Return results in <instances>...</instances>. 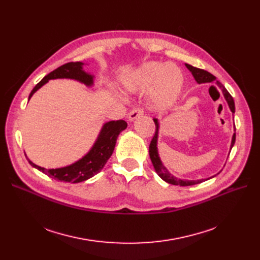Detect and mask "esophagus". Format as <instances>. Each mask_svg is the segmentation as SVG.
Returning a JSON list of instances; mask_svg holds the SVG:
<instances>
[{
    "instance_id": "34e87169",
    "label": "esophagus",
    "mask_w": 260,
    "mask_h": 260,
    "mask_svg": "<svg viewBox=\"0 0 260 260\" xmlns=\"http://www.w3.org/2000/svg\"><path fill=\"white\" fill-rule=\"evenodd\" d=\"M143 114H144V112H143L142 108H135L128 114V120L129 121H134V120H136L137 118L141 117Z\"/></svg>"
}]
</instances>
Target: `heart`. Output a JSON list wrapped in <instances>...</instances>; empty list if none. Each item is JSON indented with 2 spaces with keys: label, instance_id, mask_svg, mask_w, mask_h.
Masks as SVG:
<instances>
[{
  "label": "heart",
  "instance_id": "heart-1",
  "mask_svg": "<svg viewBox=\"0 0 260 260\" xmlns=\"http://www.w3.org/2000/svg\"><path fill=\"white\" fill-rule=\"evenodd\" d=\"M183 84L184 77L178 66L157 61L143 63L122 80V87L128 92L151 90L152 105L159 111H166L178 101Z\"/></svg>",
  "mask_w": 260,
  "mask_h": 260
}]
</instances>
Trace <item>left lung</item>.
<instances>
[{
	"label": "left lung",
	"mask_w": 260,
	"mask_h": 260,
	"mask_svg": "<svg viewBox=\"0 0 260 260\" xmlns=\"http://www.w3.org/2000/svg\"><path fill=\"white\" fill-rule=\"evenodd\" d=\"M187 70L192 73L193 77L195 78L196 82L198 84H201V83H212V82H214L216 80V77L213 76L212 74H210L209 72L207 71H203V70H200V68H197V67H194L192 65L189 64H185ZM217 85L219 86V88L222 90V93L224 95V99L225 101L228 102V105L231 109L232 113H235V103H234V99L232 95L230 94V92L225 89V87L220 83L219 81L216 82ZM154 122H155V125H156V132H155V135L154 137L151 141V144H149V157H151V160H152V163L154 166V169L156 171V173L158 174V176L160 177V178L162 180H165L166 182L168 183H171V184H174V185H180V186H188V185H194V184H198V183H201L203 181H206V179H199V180H185V179H178L177 177L173 176L169 170L163 166V163L159 157V153H158V136H159V121L158 119L154 118ZM236 131V129H235ZM235 139H236V133L233 134V137H232V142H231V148L233 147L234 143H235ZM219 174V173H218ZM216 175L210 177V178H208L207 180L213 178V177H215Z\"/></svg>",
	"instance_id": "obj_1"
}]
</instances>
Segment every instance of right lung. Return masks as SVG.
I'll return each mask as SVG.
<instances>
[{
	"label": "right lung",
	"mask_w": 260,
	"mask_h": 260,
	"mask_svg": "<svg viewBox=\"0 0 260 260\" xmlns=\"http://www.w3.org/2000/svg\"><path fill=\"white\" fill-rule=\"evenodd\" d=\"M83 66L84 63L82 62H71L58 67L57 70L49 73L39 82L31 90L28 100L32 97V94L38 89L46 84L49 80L53 79H73L79 81L80 83L85 84L86 86H92L94 76L86 73L83 70ZM126 127L127 123L124 120L108 121L104 123L98 135V138L95 139L93 145L87 152V154H85L78 161L74 162L73 165L64 168L47 170L45 168H41L35 165L34 162L27 158L26 154L25 156L31 167L51 177L53 179L72 183L82 182L91 178V177L98 174L104 168L105 163L111 158L114 152L119 134L122 131H124Z\"/></svg>",
	"instance_id": "add662e5"
}]
</instances>
